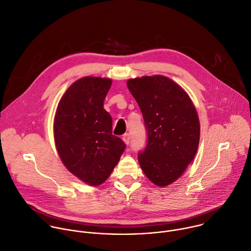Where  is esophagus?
Instances as JSON below:
<instances>
[{"label":"esophagus","mask_w":251,"mask_h":251,"mask_svg":"<svg viewBox=\"0 0 251 251\" xmlns=\"http://www.w3.org/2000/svg\"><path fill=\"white\" fill-rule=\"evenodd\" d=\"M123 142L126 144V145H129L130 144V140H131V137H130V134H125L122 138Z\"/></svg>","instance_id":"1"}]
</instances>
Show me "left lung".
Returning a JSON list of instances; mask_svg holds the SVG:
<instances>
[{
    "label": "left lung",
    "instance_id": "8db88e82",
    "mask_svg": "<svg viewBox=\"0 0 251 251\" xmlns=\"http://www.w3.org/2000/svg\"><path fill=\"white\" fill-rule=\"evenodd\" d=\"M127 86L142 111L147 146L138 154L146 176L154 185L175 182L193 161L200 144L201 126L189 95L162 75L129 79Z\"/></svg>",
    "mask_w": 251,
    "mask_h": 251
}]
</instances>
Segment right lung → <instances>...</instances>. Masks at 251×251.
<instances>
[{
  "mask_svg": "<svg viewBox=\"0 0 251 251\" xmlns=\"http://www.w3.org/2000/svg\"><path fill=\"white\" fill-rule=\"evenodd\" d=\"M111 79L87 76L75 81L60 99L53 137L64 166L90 186L102 184L125 151L112 135V119L103 108Z\"/></svg>",
  "mask_w": 251,
  "mask_h": 251,
  "instance_id": "1",
  "label": "right lung"
}]
</instances>
